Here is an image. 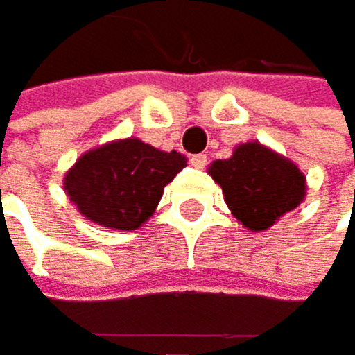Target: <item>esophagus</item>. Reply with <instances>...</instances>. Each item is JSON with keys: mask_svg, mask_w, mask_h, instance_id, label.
Returning <instances> with one entry per match:
<instances>
[{"mask_svg": "<svg viewBox=\"0 0 355 355\" xmlns=\"http://www.w3.org/2000/svg\"><path fill=\"white\" fill-rule=\"evenodd\" d=\"M190 163L194 165L196 170H203L207 165V157H205V154H194V157L190 159Z\"/></svg>", "mask_w": 355, "mask_h": 355, "instance_id": "1", "label": "esophagus"}]
</instances>
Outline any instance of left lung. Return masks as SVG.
<instances>
[{
	"mask_svg": "<svg viewBox=\"0 0 355 355\" xmlns=\"http://www.w3.org/2000/svg\"><path fill=\"white\" fill-rule=\"evenodd\" d=\"M209 174L223 187L234 218L252 232L272 227L283 214L296 209L307 190L298 165L259 141L243 143L230 159L214 161Z\"/></svg>",
	"mask_w": 355,
	"mask_h": 355,
	"instance_id": "left-lung-1",
	"label": "left lung"
}]
</instances>
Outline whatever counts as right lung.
Wrapping results in <instances>:
<instances>
[{"mask_svg": "<svg viewBox=\"0 0 355 355\" xmlns=\"http://www.w3.org/2000/svg\"><path fill=\"white\" fill-rule=\"evenodd\" d=\"M185 168L179 152L121 139L85 152L64 179L79 212L103 227L137 230L157 209L163 187Z\"/></svg>", "mask_w": 355, "mask_h": 355, "instance_id": "1", "label": "right lung"}]
</instances>
